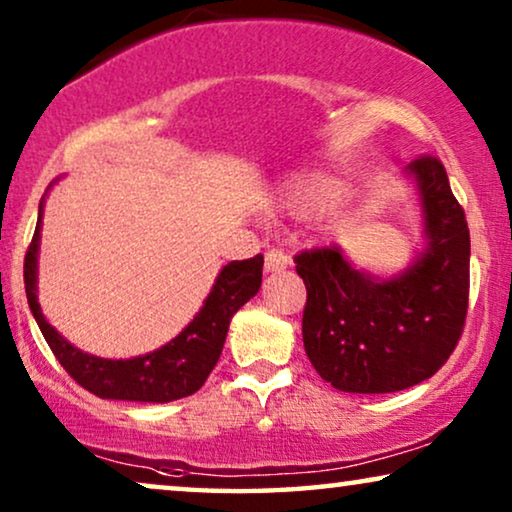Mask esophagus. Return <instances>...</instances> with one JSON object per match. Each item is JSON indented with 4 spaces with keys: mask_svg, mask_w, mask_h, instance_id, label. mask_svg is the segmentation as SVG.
Listing matches in <instances>:
<instances>
[{
    "mask_svg": "<svg viewBox=\"0 0 512 512\" xmlns=\"http://www.w3.org/2000/svg\"><path fill=\"white\" fill-rule=\"evenodd\" d=\"M291 258L279 249H268L265 251V272H282L289 268Z\"/></svg>",
    "mask_w": 512,
    "mask_h": 512,
    "instance_id": "esophagus-1",
    "label": "esophagus"
}]
</instances>
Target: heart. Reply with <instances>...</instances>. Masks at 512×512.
Wrapping results in <instances>:
<instances>
[{
    "label": "heart",
    "instance_id": "1",
    "mask_svg": "<svg viewBox=\"0 0 512 512\" xmlns=\"http://www.w3.org/2000/svg\"><path fill=\"white\" fill-rule=\"evenodd\" d=\"M349 184L331 170L300 172L282 188V207L298 219L331 212L347 198Z\"/></svg>",
    "mask_w": 512,
    "mask_h": 512
}]
</instances>
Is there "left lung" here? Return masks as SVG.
Segmentation results:
<instances>
[{
    "mask_svg": "<svg viewBox=\"0 0 512 512\" xmlns=\"http://www.w3.org/2000/svg\"><path fill=\"white\" fill-rule=\"evenodd\" d=\"M405 177L417 188L426 247L403 272L373 275L340 247L296 256L307 289V359L349 394H391L429 380L464 331L471 263L466 214L438 158L412 160Z\"/></svg>",
    "mask_w": 512,
    "mask_h": 512,
    "instance_id": "1",
    "label": "left lung"
}]
</instances>
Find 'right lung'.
<instances>
[{
  "label": "right lung",
  "instance_id": "add662e5",
  "mask_svg": "<svg viewBox=\"0 0 512 512\" xmlns=\"http://www.w3.org/2000/svg\"><path fill=\"white\" fill-rule=\"evenodd\" d=\"M41 216H44V198L39 202L37 230L25 254V293L34 319L60 366L90 394L114 398V401L170 403L195 394L219 361L233 314L261 289L263 256L258 254L249 261L223 265L200 312L167 345L135 359H102L81 352L67 338H62L41 312L37 298Z\"/></svg>",
  "mask_w": 512,
  "mask_h": 512
}]
</instances>
